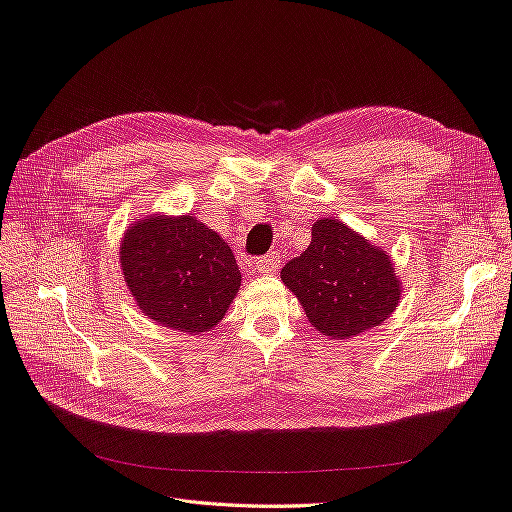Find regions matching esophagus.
I'll return each mask as SVG.
<instances>
[{
	"mask_svg": "<svg viewBox=\"0 0 512 512\" xmlns=\"http://www.w3.org/2000/svg\"><path fill=\"white\" fill-rule=\"evenodd\" d=\"M278 265H280V254L271 252V254H267V256H262V258L254 260V262H252V269L258 271V273H273L275 269H278Z\"/></svg>",
	"mask_w": 512,
	"mask_h": 512,
	"instance_id": "esophagus-1",
	"label": "esophagus"
}]
</instances>
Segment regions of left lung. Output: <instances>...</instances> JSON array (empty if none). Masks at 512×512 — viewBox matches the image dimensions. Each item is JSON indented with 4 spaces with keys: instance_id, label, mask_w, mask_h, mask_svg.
Returning a JSON list of instances; mask_svg holds the SVG:
<instances>
[{
    "instance_id": "8db88e82",
    "label": "left lung",
    "mask_w": 512,
    "mask_h": 512,
    "mask_svg": "<svg viewBox=\"0 0 512 512\" xmlns=\"http://www.w3.org/2000/svg\"><path fill=\"white\" fill-rule=\"evenodd\" d=\"M282 282L331 340L381 325L403 295L390 254L336 217L316 219L308 250L286 262Z\"/></svg>"
}]
</instances>
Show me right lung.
Returning <instances> with one entry per match:
<instances>
[{
	"mask_svg": "<svg viewBox=\"0 0 512 512\" xmlns=\"http://www.w3.org/2000/svg\"><path fill=\"white\" fill-rule=\"evenodd\" d=\"M120 267L144 316L189 336L211 331L241 288L228 243L193 215H148L124 230Z\"/></svg>",
	"mask_w": 512,
	"mask_h": 512,
	"instance_id": "obj_1",
	"label": "right lung"
}]
</instances>
